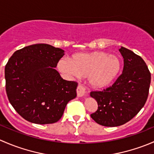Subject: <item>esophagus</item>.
Masks as SVG:
<instances>
[{
	"label": "esophagus",
	"instance_id": "34e87169",
	"mask_svg": "<svg viewBox=\"0 0 154 154\" xmlns=\"http://www.w3.org/2000/svg\"><path fill=\"white\" fill-rule=\"evenodd\" d=\"M86 93V87L82 86V85H79L77 88V94L78 97H82V96L85 95Z\"/></svg>",
	"mask_w": 154,
	"mask_h": 154
}]
</instances>
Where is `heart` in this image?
Here are the masks:
<instances>
[{
  "label": "heart",
  "instance_id": "1",
  "mask_svg": "<svg viewBox=\"0 0 154 154\" xmlns=\"http://www.w3.org/2000/svg\"><path fill=\"white\" fill-rule=\"evenodd\" d=\"M58 68L68 77H88V83L95 88H103L112 84L122 70V61L118 57L106 52L95 51L77 54L71 60L62 59Z\"/></svg>",
  "mask_w": 154,
  "mask_h": 154
}]
</instances>
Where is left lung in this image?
I'll list each match as a JSON object with an SVG mask.
<instances>
[{"instance_id": "left-lung-1", "label": "left lung", "mask_w": 154, "mask_h": 154, "mask_svg": "<svg viewBox=\"0 0 154 154\" xmlns=\"http://www.w3.org/2000/svg\"><path fill=\"white\" fill-rule=\"evenodd\" d=\"M119 51L124 58L122 74L111 86L90 93L98 105L91 119L105 127H118L131 120L145 104L149 93L151 77L143 59L124 47Z\"/></svg>"}]
</instances>
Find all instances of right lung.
I'll return each instance as SVG.
<instances>
[{
    "label": "right lung",
    "mask_w": 154,
    "mask_h": 154,
    "mask_svg": "<svg viewBox=\"0 0 154 154\" xmlns=\"http://www.w3.org/2000/svg\"><path fill=\"white\" fill-rule=\"evenodd\" d=\"M63 55V49L35 44L16 51L7 62V97L25 120L39 125L55 123L77 96V82L63 80L54 68Z\"/></svg>",
    "instance_id": "add662e5"
}]
</instances>
